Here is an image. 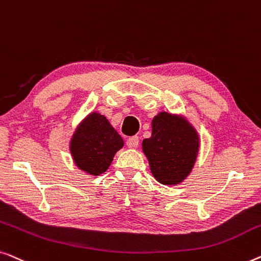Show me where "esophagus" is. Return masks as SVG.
Segmentation results:
<instances>
[{"mask_svg":"<svg viewBox=\"0 0 261 261\" xmlns=\"http://www.w3.org/2000/svg\"><path fill=\"white\" fill-rule=\"evenodd\" d=\"M138 144H139L138 136H132V137L127 139V146H129V148H137Z\"/></svg>","mask_w":261,"mask_h":261,"instance_id":"obj_1","label":"esophagus"}]
</instances>
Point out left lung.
<instances>
[{
	"label": "left lung",
	"instance_id": "obj_1",
	"mask_svg": "<svg viewBox=\"0 0 261 261\" xmlns=\"http://www.w3.org/2000/svg\"><path fill=\"white\" fill-rule=\"evenodd\" d=\"M151 126V137L142 143L150 170L162 185H178L195 164L199 135L188 120L168 112L153 117Z\"/></svg>",
	"mask_w": 261,
	"mask_h": 261
}]
</instances>
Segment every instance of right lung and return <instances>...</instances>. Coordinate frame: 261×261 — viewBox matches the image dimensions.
<instances>
[{
  "mask_svg": "<svg viewBox=\"0 0 261 261\" xmlns=\"http://www.w3.org/2000/svg\"><path fill=\"white\" fill-rule=\"evenodd\" d=\"M123 145V138L106 117L92 112L76 127L69 143V150L80 170L98 176L108 170L115 153Z\"/></svg>",
  "mask_w": 261,
  "mask_h": 261,
  "instance_id": "obj_1",
  "label": "right lung"
}]
</instances>
